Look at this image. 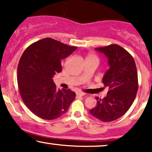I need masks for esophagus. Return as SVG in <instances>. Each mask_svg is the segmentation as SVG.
<instances>
[{
    "mask_svg": "<svg viewBox=\"0 0 152 152\" xmlns=\"http://www.w3.org/2000/svg\"><path fill=\"white\" fill-rule=\"evenodd\" d=\"M76 95L79 96H83L85 95V93H83V92H81V91H78L76 92Z\"/></svg>",
    "mask_w": 152,
    "mask_h": 152,
    "instance_id": "1",
    "label": "esophagus"
}]
</instances>
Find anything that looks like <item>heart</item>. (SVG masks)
<instances>
[{"instance_id": "heart-1", "label": "heart", "mask_w": 152, "mask_h": 152, "mask_svg": "<svg viewBox=\"0 0 152 152\" xmlns=\"http://www.w3.org/2000/svg\"><path fill=\"white\" fill-rule=\"evenodd\" d=\"M88 58H97V57L95 55H94V54L89 53L88 55V56H87V58L86 59H88ZM97 59H98V58H97Z\"/></svg>"}]
</instances>
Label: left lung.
Returning <instances> with one entry per match:
<instances>
[{"label":"left lung","mask_w":152,"mask_h":152,"mask_svg":"<svg viewBox=\"0 0 152 152\" xmlns=\"http://www.w3.org/2000/svg\"><path fill=\"white\" fill-rule=\"evenodd\" d=\"M95 50L108 59L109 69L103 76L109 88L103 99L96 97V106L90 114L102 121H114L123 116L133 104L138 90L137 66L131 54L118 45L112 44Z\"/></svg>","instance_id":"obj_1"}]
</instances>
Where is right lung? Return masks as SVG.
<instances>
[{
    "label": "right lung",
    "mask_w": 152,
    "mask_h": 152,
    "mask_svg": "<svg viewBox=\"0 0 152 152\" xmlns=\"http://www.w3.org/2000/svg\"><path fill=\"white\" fill-rule=\"evenodd\" d=\"M77 47L46 38L26 48L19 61L17 80L26 106L38 117L53 120L64 114L74 100L70 89H56L53 77L61 71V60Z\"/></svg>",
    "instance_id": "add662e5"
}]
</instances>
